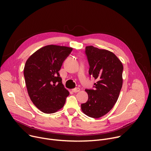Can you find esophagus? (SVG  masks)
<instances>
[{"label": "esophagus", "instance_id": "esophagus-1", "mask_svg": "<svg viewBox=\"0 0 151 151\" xmlns=\"http://www.w3.org/2000/svg\"><path fill=\"white\" fill-rule=\"evenodd\" d=\"M80 91V89L79 88H76L72 89V91H73V92H75V93H76V92H78Z\"/></svg>", "mask_w": 151, "mask_h": 151}]
</instances>
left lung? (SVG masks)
I'll return each instance as SVG.
<instances>
[{"label": "left lung", "mask_w": 151, "mask_h": 151, "mask_svg": "<svg viewBox=\"0 0 151 151\" xmlns=\"http://www.w3.org/2000/svg\"><path fill=\"white\" fill-rule=\"evenodd\" d=\"M89 74L97 80L94 89H86L88 100L81 104L88 116L99 118L107 114L116 103L122 86L123 65L112 52L93 46L86 47Z\"/></svg>", "instance_id": "8db88e82"}]
</instances>
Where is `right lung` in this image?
Instances as JSON below:
<instances>
[{
    "label": "right lung",
    "instance_id": "right-lung-1",
    "mask_svg": "<svg viewBox=\"0 0 151 151\" xmlns=\"http://www.w3.org/2000/svg\"><path fill=\"white\" fill-rule=\"evenodd\" d=\"M72 50L70 47L47 45L32 54L26 62L24 76L28 94L43 113L58 111L69 96L59 71Z\"/></svg>",
    "mask_w": 151,
    "mask_h": 151
}]
</instances>
